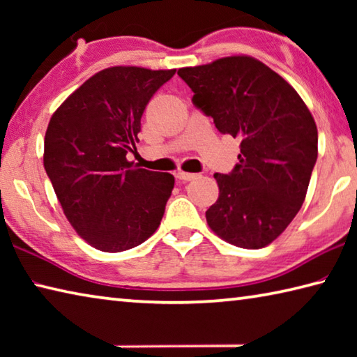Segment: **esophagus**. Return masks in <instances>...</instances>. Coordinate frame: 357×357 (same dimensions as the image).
<instances>
[{
  "instance_id": "obj_1",
  "label": "esophagus",
  "mask_w": 357,
  "mask_h": 357,
  "mask_svg": "<svg viewBox=\"0 0 357 357\" xmlns=\"http://www.w3.org/2000/svg\"><path fill=\"white\" fill-rule=\"evenodd\" d=\"M176 178H178L179 181H193V179H197V178H198V174H197V173L178 172V173H176Z\"/></svg>"
}]
</instances>
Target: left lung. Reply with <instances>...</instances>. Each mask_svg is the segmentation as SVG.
<instances>
[{
	"label": "left lung",
	"instance_id": "8db88e82",
	"mask_svg": "<svg viewBox=\"0 0 357 357\" xmlns=\"http://www.w3.org/2000/svg\"><path fill=\"white\" fill-rule=\"evenodd\" d=\"M192 104L220 134L239 138V164L215 173L219 198L211 229L243 249H261L299 213L318 157L312 113L291 84L250 56H228L178 70Z\"/></svg>",
	"mask_w": 357,
	"mask_h": 357
}]
</instances>
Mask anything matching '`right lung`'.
<instances>
[{
    "mask_svg": "<svg viewBox=\"0 0 357 357\" xmlns=\"http://www.w3.org/2000/svg\"><path fill=\"white\" fill-rule=\"evenodd\" d=\"M174 72L132 66L100 70L48 123L47 176L70 225L98 250H129L160 225L173 174L138 168L128 154L148 102Z\"/></svg>",
    "mask_w": 357,
    "mask_h": 357,
    "instance_id": "obj_1",
    "label": "right lung"
}]
</instances>
